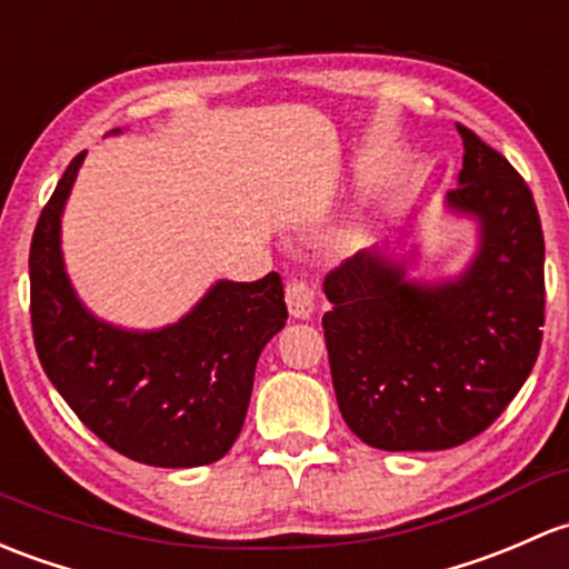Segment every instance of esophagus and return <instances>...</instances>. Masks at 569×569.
<instances>
[{
    "label": "esophagus",
    "mask_w": 569,
    "mask_h": 569,
    "mask_svg": "<svg viewBox=\"0 0 569 569\" xmlns=\"http://www.w3.org/2000/svg\"><path fill=\"white\" fill-rule=\"evenodd\" d=\"M286 305H289V313L295 319H310L316 310V291L313 286L305 283V280H291L286 286Z\"/></svg>",
    "instance_id": "34e87169"
}]
</instances>
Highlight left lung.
<instances>
[{
  "mask_svg": "<svg viewBox=\"0 0 569 569\" xmlns=\"http://www.w3.org/2000/svg\"><path fill=\"white\" fill-rule=\"evenodd\" d=\"M447 209L480 226L458 278L422 283L360 250L332 269L325 325L335 398L365 445L450 450L482 433L535 368L546 321V242L523 177L469 128Z\"/></svg>",
  "mask_w": 569,
  "mask_h": 569,
  "instance_id": "1",
  "label": "left lung"
}]
</instances>
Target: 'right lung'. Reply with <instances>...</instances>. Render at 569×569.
Wrapping results in <instances>:
<instances>
[{
    "instance_id": "obj_1",
    "label": "right lung",
    "mask_w": 569,
    "mask_h": 569,
    "mask_svg": "<svg viewBox=\"0 0 569 569\" xmlns=\"http://www.w3.org/2000/svg\"><path fill=\"white\" fill-rule=\"evenodd\" d=\"M83 154L59 179L29 248L40 365L83 426L119 456L163 469L214 463L242 430L261 349L289 319L280 274L218 280L163 330L100 321L76 295L59 239Z\"/></svg>"
}]
</instances>
